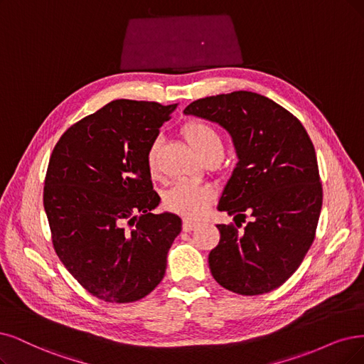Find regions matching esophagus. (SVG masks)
I'll use <instances>...</instances> for the list:
<instances>
[{"label": "esophagus", "mask_w": 364, "mask_h": 364, "mask_svg": "<svg viewBox=\"0 0 364 364\" xmlns=\"http://www.w3.org/2000/svg\"><path fill=\"white\" fill-rule=\"evenodd\" d=\"M196 226H198V223H196V222L187 220V219H184V220H183V231H184V232H191V231H193Z\"/></svg>", "instance_id": "34e87169"}]
</instances>
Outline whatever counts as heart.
I'll return each instance as SVG.
<instances>
[{
  "instance_id": "b5f03b06",
  "label": "heart",
  "mask_w": 364,
  "mask_h": 364,
  "mask_svg": "<svg viewBox=\"0 0 364 364\" xmlns=\"http://www.w3.org/2000/svg\"><path fill=\"white\" fill-rule=\"evenodd\" d=\"M183 136L192 145L193 150L208 160L211 157L220 159L223 154V141L218 129L204 119H192L181 127ZM161 142L156 138L146 150V168L154 175L159 168V153ZM216 198V191L210 184H200L192 181H180L161 196V204L165 210L178 214L186 219H199L204 216L208 207Z\"/></svg>"
}]
</instances>
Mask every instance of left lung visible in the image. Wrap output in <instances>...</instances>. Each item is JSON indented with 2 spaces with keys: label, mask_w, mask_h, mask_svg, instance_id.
<instances>
[{
  "label": "left lung",
  "mask_w": 364,
  "mask_h": 364,
  "mask_svg": "<svg viewBox=\"0 0 364 364\" xmlns=\"http://www.w3.org/2000/svg\"><path fill=\"white\" fill-rule=\"evenodd\" d=\"M216 121L232 136L238 164L219 210L235 216L218 225L208 255L213 277L240 295L270 292L295 273L311 249L322 207L315 146L300 119L261 94L234 91L184 109ZM251 222L238 232L240 220Z\"/></svg>",
  "instance_id": "8db88e82"
}]
</instances>
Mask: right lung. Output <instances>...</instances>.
Returning a JSON list of instances; mask_svg holds the SVG:
<instances>
[{
  "mask_svg": "<svg viewBox=\"0 0 364 364\" xmlns=\"http://www.w3.org/2000/svg\"><path fill=\"white\" fill-rule=\"evenodd\" d=\"M175 105L119 99L67 129L50 154L43 205L69 273L106 303L144 299L161 282L175 214H153L146 150Z\"/></svg>",
  "mask_w": 364,
  "mask_h": 364,
  "instance_id": "right-lung-1",
  "label": "right lung"
}]
</instances>
